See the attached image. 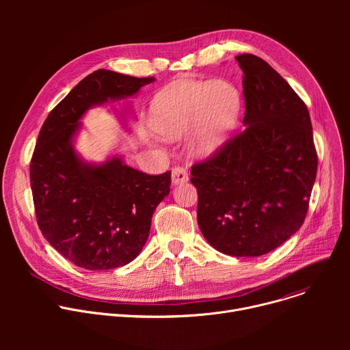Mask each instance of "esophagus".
Returning a JSON list of instances; mask_svg holds the SVG:
<instances>
[{"label": "esophagus", "mask_w": 350, "mask_h": 350, "mask_svg": "<svg viewBox=\"0 0 350 350\" xmlns=\"http://www.w3.org/2000/svg\"><path fill=\"white\" fill-rule=\"evenodd\" d=\"M172 181H173L174 185H178V184H183V183L188 181V172H187V169L180 167V166L173 167V170H172Z\"/></svg>", "instance_id": "34e87169"}]
</instances>
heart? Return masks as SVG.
<instances>
[{
    "mask_svg": "<svg viewBox=\"0 0 350 350\" xmlns=\"http://www.w3.org/2000/svg\"><path fill=\"white\" fill-rule=\"evenodd\" d=\"M241 113V92L230 81L181 80L163 88L151 107V124L169 139L192 131V151L215 155L226 144Z\"/></svg>",
    "mask_w": 350,
    "mask_h": 350,
    "instance_id": "obj_1",
    "label": "heart"
}]
</instances>
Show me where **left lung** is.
Instances as JSON below:
<instances>
[{
    "mask_svg": "<svg viewBox=\"0 0 350 350\" xmlns=\"http://www.w3.org/2000/svg\"><path fill=\"white\" fill-rule=\"evenodd\" d=\"M243 72L245 130L193 163L198 224L219 252L262 256L305 221L317 174L306 104L262 58L235 57Z\"/></svg>",
    "mask_w": 350,
    "mask_h": 350,
    "instance_id": "obj_1",
    "label": "left lung"
}]
</instances>
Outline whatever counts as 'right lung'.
<instances>
[{"label": "right lung", "mask_w": 350, "mask_h": 350, "mask_svg": "<svg viewBox=\"0 0 350 350\" xmlns=\"http://www.w3.org/2000/svg\"><path fill=\"white\" fill-rule=\"evenodd\" d=\"M154 80L95 70L49 112L40 130L30 161L37 224L49 245L81 269L109 270L134 260L157 206L170 192V172L149 176L118 157L84 163L72 144L87 109L131 96Z\"/></svg>", "instance_id": "add662e5"}]
</instances>
